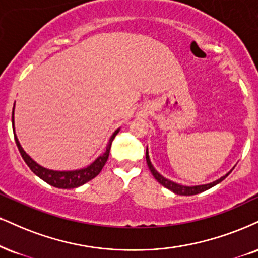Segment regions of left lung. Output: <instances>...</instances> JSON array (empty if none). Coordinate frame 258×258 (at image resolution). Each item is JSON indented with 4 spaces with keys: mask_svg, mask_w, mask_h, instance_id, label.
Returning <instances> with one entry per match:
<instances>
[{
    "mask_svg": "<svg viewBox=\"0 0 258 258\" xmlns=\"http://www.w3.org/2000/svg\"><path fill=\"white\" fill-rule=\"evenodd\" d=\"M145 157H147L148 167H149V169H150L151 174L154 175V178L156 179L161 185L164 186V187L168 188V190H170L172 192H174V194H176V195H180V196H192V195H197V194H201V192H204V191L209 190V188H212L213 186L218 185L219 182H221L223 179H226V176H227L229 173L232 172V170H231V172L227 173V174H226V175L221 176V178L218 179V180H215V181L210 182V184L197 185V186H184V185L176 184V182L172 181V180H169V179H166V178H164V176L161 175L160 173L154 168V166L150 162V159H149L148 148H147V154H145Z\"/></svg>",
    "mask_w": 258,
    "mask_h": 258,
    "instance_id": "1",
    "label": "left lung"
}]
</instances>
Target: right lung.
Returning a JSON list of instances; mask_svg holds the SVG:
<instances>
[{
    "label": "right lung",
    "mask_w": 258,
    "mask_h": 258,
    "mask_svg": "<svg viewBox=\"0 0 258 258\" xmlns=\"http://www.w3.org/2000/svg\"><path fill=\"white\" fill-rule=\"evenodd\" d=\"M12 123H13L15 143H17L18 149H19L21 157H23L25 162H26L27 166L30 167V169L32 170L37 176H39L40 179L44 180L46 184L54 186V187H57V188L78 187V186H82L85 184V182H88L91 179H94L95 176H97L99 174V172L102 170V168L104 167L105 162H107L108 157H109L111 142H113V139L115 138V136L120 131V128H117L116 131L113 133V136L110 137L109 142H108L107 149H105L104 153L102 154L101 156H98L94 162L90 164V166L85 167V168L76 169V170H52V169H48V168H44V167L39 166V164L37 163L36 161L31 159L29 155L25 153L24 149L21 148L14 130V108H13V113H12Z\"/></svg>",
    "instance_id": "add662e5"
}]
</instances>
